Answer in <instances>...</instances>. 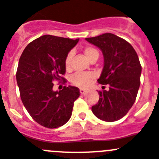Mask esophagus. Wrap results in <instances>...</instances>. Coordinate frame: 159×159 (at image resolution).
Segmentation results:
<instances>
[{
	"instance_id": "obj_1",
	"label": "esophagus",
	"mask_w": 159,
	"mask_h": 159,
	"mask_svg": "<svg viewBox=\"0 0 159 159\" xmlns=\"http://www.w3.org/2000/svg\"><path fill=\"white\" fill-rule=\"evenodd\" d=\"M80 93H81V94H84L86 93V90L84 89H80Z\"/></svg>"
}]
</instances>
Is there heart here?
Here are the masks:
<instances>
[{"mask_svg":"<svg viewBox=\"0 0 159 159\" xmlns=\"http://www.w3.org/2000/svg\"><path fill=\"white\" fill-rule=\"evenodd\" d=\"M84 55H85L87 59L89 61L93 58H97L99 57V52L97 49L92 47H86L83 50ZM73 54L69 53L67 55L66 58L65 59V66L66 69H70L71 66V60H72ZM93 80V74L91 73H83L78 72L75 73L71 76L70 81L71 82L76 86L80 87V88H86L89 85V84L92 82Z\"/></svg>","mask_w":159,"mask_h":159,"instance_id":"heart-1","label":"heart"}]
</instances>
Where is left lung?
<instances>
[{"label":"left lung","mask_w":159,"mask_h":159,"mask_svg":"<svg viewBox=\"0 0 159 159\" xmlns=\"http://www.w3.org/2000/svg\"><path fill=\"white\" fill-rule=\"evenodd\" d=\"M85 40L102 52L104 66L97 81L109 86L98 91L100 98L92 107L93 113L101 120L116 121L128 113L136 99L142 72L139 57L129 43L111 33Z\"/></svg>","instance_id":"left-lung-1"}]
</instances>
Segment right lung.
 Masks as SVG:
<instances>
[{"label": "right lung", "mask_w": 159, "mask_h": 159, "mask_svg": "<svg viewBox=\"0 0 159 159\" xmlns=\"http://www.w3.org/2000/svg\"><path fill=\"white\" fill-rule=\"evenodd\" d=\"M78 40L43 35L30 43L20 58L16 81L21 101L34 120L45 128L64 125L80 96L78 88L70 85L53 90L55 80H65L61 77L66 72L65 59Z\"/></svg>", "instance_id": "obj_1"}]
</instances>
